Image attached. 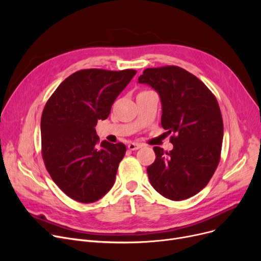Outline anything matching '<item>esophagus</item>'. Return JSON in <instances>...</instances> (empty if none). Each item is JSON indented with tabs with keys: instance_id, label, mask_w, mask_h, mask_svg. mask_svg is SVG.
<instances>
[{
	"instance_id": "34e87169",
	"label": "esophagus",
	"mask_w": 261,
	"mask_h": 261,
	"mask_svg": "<svg viewBox=\"0 0 261 261\" xmlns=\"http://www.w3.org/2000/svg\"><path fill=\"white\" fill-rule=\"evenodd\" d=\"M140 148H142V145H141V144H138V143H130V144L128 145V149H129V150H138V149H140Z\"/></svg>"
}]
</instances>
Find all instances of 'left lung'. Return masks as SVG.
<instances>
[{"label":"left lung","instance_id":"left-lung-1","mask_svg":"<svg viewBox=\"0 0 261 261\" xmlns=\"http://www.w3.org/2000/svg\"><path fill=\"white\" fill-rule=\"evenodd\" d=\"M140 84L154 89L162 102V127L173 133L169 152L154 147L150 184L173 201L195 196L207 185L220 161L223 120L215 95L195 75L168 65L146 68Z\"/></svg>","mask_w":261,"mask_h":261}]
</instances>
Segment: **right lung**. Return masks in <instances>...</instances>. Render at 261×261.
I'll use <instances>...</instances> for the list:
<instances>
[{
  "label": "right lung",
  "instance_id": "add662e5",
  "mask_svg": "<svg viewBox=\"0 0 261 261\" xmlns=\"http://www.w3.org/2000/svg\"><path fill=\"white\" fill-rule=\"evenodd\" d=\"M136 74L89 68L62 81L41 117L45 167L57 186L75 201L92 203L112 188L126 146L100 143L95 126L106 119L117 96Z\"/></svg>",
  "mask_w": 261,
  "mask_h": 261
}]
</instances>
